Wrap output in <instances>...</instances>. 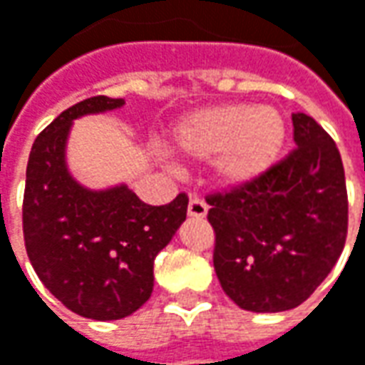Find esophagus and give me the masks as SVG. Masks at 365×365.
<instances>
[{
    "label": "esophagus",
    "mask_w": 365,
    "mask_h": 365,
    "mask_svg": "<svg viewBox=\"0 0 365 365\" xmlns=\"http://www.w3.org/2000/svg\"><path fill=\"white\" fill-rule=\"evenodd\" d=\"M207 211H209V207H207V203H205L203 199H199V197H190L189 217L205 219L207 217Z\"/></svg>",
    "instance_id": "obj_1"
}]
</instances>
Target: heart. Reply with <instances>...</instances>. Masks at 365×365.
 <instances>
[{"mask_svg":"<svg viewBox=\"0 0 365 365\" xmlns=\"http://www.w3.org/2000/svg\"><path fill=\"white\" fill-rule=\"evenodd\" d=\"M287 142V123L274 107L244 103L197 109L176 123L168 148L189 160L213 158L223 187H247L272 168Z\"/></svg>","mask_w":365,"mask_h":365,"instance_id":"1","label":"heart"}]
</instances>
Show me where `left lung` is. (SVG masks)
Instances as JSON below:
<instances>
[{
  "label": "left lung",
  "instance_id": "8db88e82",
  "mask_svg": "<svg viewBox=\"0 0 365 365\" xmlns=\"http://www.w3.org/2000/svg\"><path fill=\"white\" fill-rule=\"evenodd\" d=\"M297 150L259 180L207 199L213 266L240 309L299 307L337 264L347 235L339 150L311 115L292 113Z\"/></svg>",
  "mask_w": 365,
  "mask_h": 365
}]
</instances>
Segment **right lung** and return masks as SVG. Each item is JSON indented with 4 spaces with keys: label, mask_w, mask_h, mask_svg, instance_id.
<instances>
[{
    "label": "right lung",
    "mask_w": 365,
    "mask_h": 365,
    "mask_svg": "<svg viewBox=\"0 0 365 365\" xmlns=\"http://www.w3.org/2000/svg\"><path fill=\"white\" fill-rule=\"evenodd\" d=\"M125 106L106 95L68 107L36 138L24 192V240L38 278L73 313L115 321L135 313L154 288V258L187 219L180 192L160 207L128 185L89 189L71 175L73 121Z\"/></svg>",
    "instance_id": "1"
}]
</instances>
